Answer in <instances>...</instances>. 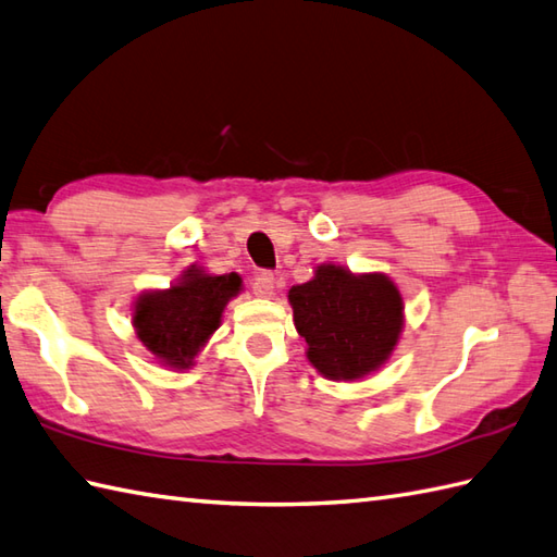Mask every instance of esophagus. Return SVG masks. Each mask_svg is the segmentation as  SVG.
Masks as SVG:
<instances>
[{
  "mask_svg": "<svg viewBox=\"0 0 557 557\" xmlns=\"http://www.w3.org/2000/svg\"><path fill=\"white\" fill-rule=\"evenodd\" d=\"M252 290L257 298H271L274 295V274L271 271H257L252 276Z\"/></svg>",
  "mask_w": 557,
  "mask_h": 557,
  "instance_id": "1",
  "label": "esophagus"
}]
</instances>
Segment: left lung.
<instances>
[{"mask_svg":"<svg viewBox=\"0 0 557 557\" xmlns=\"http://www.w3.org/2000/svg\"><path fill=\"white\" fill-rule=\"evenodd\" d=\"M307 360L329 379L352 381L388 360L403 329V298L383 274L352 276L336 264L288 293Z\"/></svg>","mask_w":557,"mask_h":557,"instance_id":"8db88e82","label":"left lung"}]
</instances>
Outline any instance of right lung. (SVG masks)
I'll return each mask as SVG.
<instances>
[{
  "label": "right lung",
  "mask_w": 557,
  "mask_h": 557,
  "mask_svg": "<svg viewBox=\"0 0 557 557\" xmlns=\"http://www.w3.org/2000/svg\"><path fill=\"white\" fill-rule=\"evenodd\" d=\"M240 276H209L188 269L169 290L145 293L135 302L133 324L138 338L169 367L185 369L221 324L226 302L238 295Z\"/></svg>",
  "instance_id": "1"
}]
</instances>
